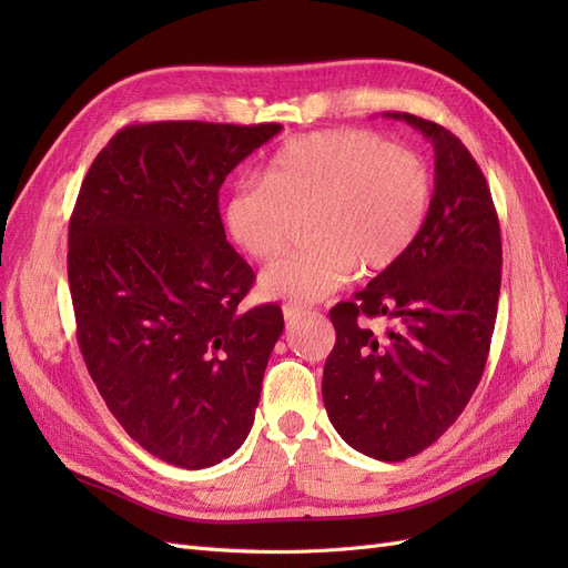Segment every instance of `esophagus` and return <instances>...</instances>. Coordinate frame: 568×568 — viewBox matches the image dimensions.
I'll use <instances>...</instances> for the list:
<instances>
[{"instance_id":"1","label":"esophagus","mask_w":568,"mask_h":568,"mask_svg":"<svg viewBox=\"0 0 568 568\" xmlns=\"http://www.w3.org/2000/svg\"><path fill=\"white\" fill-rule=\"evenodd\" d=\"M282 313H284V320H296V317H301L303 315V307L301 305H296V303H286V305H282Z\"/></svg>"}]
</instances>
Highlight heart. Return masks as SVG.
Wrapping results in <instances>:
<instances>
[{
    "label": "heart",
    "mask_w": 568,
    "mask_h": 568,
    "mask_svg": "<svg viewBox=\"0 0 568 568\" xmlns=\"http://www.w3.org/2000/svg\"><path fill=\"white\" fill-rule=\"evenodd\" d=\"M434 201L428 163L365 130H326L284 146L263 182L239 184L225 203L232 242L257 263L280 257L307 227L311 248L272 265L261 294L296 305L332 296L355 267L376 274L415 246Z\"/></svg>",
    "instance_id": "b5f03b06"
}]
</instances>
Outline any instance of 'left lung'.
Returning <instances> with one entry per match:
<instances>
[{
	"instance_id": "left-lung-1",
	"label": "left lung",
	"mask_w": 568,
	"mask_h": 568,
	"mask_svg": "<svg viewBox=\"0 0 568 568\" xmlns=\"http://www.w3.org/2000/svg\"><path fill=\"white\" fill-rule=\"evenodd\" d=\"M432 140L434 201L426 225L398 263L332 307L336 346L322 398L338 436L382 462L415 457L467 407L486 369L503 277L500 222L488 182L457 136L412 113ZM394 326L372 333L366 320Z\"/></svg>"
}]
</instances>
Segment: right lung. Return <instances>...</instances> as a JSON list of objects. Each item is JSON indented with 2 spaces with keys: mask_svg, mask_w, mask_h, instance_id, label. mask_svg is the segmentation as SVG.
<instances>
[{
  "mask_svg": "<svg viewBox=\"0 0 568 568\" xmlns=\"http://www.w3.org/2000/svg\"><path fill=\"white\" fill-rule=\"evenodd\" d=\"M282 130L163 120L99 151L68 227L78 343L101 398L146 453L205 469L239 450L282 307L239 313L255 274L217 209L225 178Z\"/></svg>",
  "mask_w": 568,
  "mask_h": 568,
  "instance_id": "obj_1",
  "label": "right lung"
}]
</instances>
